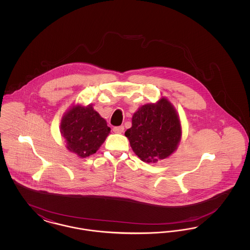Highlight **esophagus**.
Returning a JSON list of instances; mask_svg holds the SVG:
<instances>
[{
    "instance_id": "esophagus-1",
    "label": "esophagus",
    "mask_w": 250,
    "mask_h": 250,
    "mask_svg": "<svg viewBox=\"0 0 250 250\" xmlns=\"http://www.w3.org/2000/svg\"><path fill=\"white\" fill-rule=\"evenodd\" d=\"M125 130V127L123 125H120V126H115L113 127V132L116 133V134H122Z\"/></svg>"
}]
</instances>
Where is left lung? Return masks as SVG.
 <instances>
[{
  "label": "left lung",
  "mask_w": 250,
  "mask_h": 250,
  "mask_svg": "<svg viewBox=\"0 0 250 250\" xmlns=\"http://www.w3.org/2000/svg\"><path fill=\"white\" fill-rule=\"evenodd\" d=\"M133 152L141 160L155 163L178 147L182 126L173 105L165 97L145 104L133 114L132 126L125 131Z\"/></svg>",
  "instance_id": "1"
}]
</instances>
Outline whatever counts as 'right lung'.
<instances>
[{
    "label": "right lung",
    "mask_w": 250,
    "mask_h": 250,
    "mask_svg": "<svg viewBox=\"0 0 250 250\" xmlns=\"http://www.w3.org/2000/svg\"><path fill=\"white\" fill-rule=\"evenodd\" d=\"M60 131L71 153L85 158L94 155L105 142L110 128L92 105H73L62 116Z\"/></svg>",
    "instance_id": "1"
}]
</instances>
